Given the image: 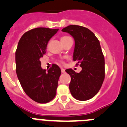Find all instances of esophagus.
<instances>
[{
	"mask_svg": "<svg viewBox=\"0 0 127 127\" xmlns=\"http://www.w3.org/2000/svg\"><path fill=\"white\" fill-rule=\"evenodd\" d=\"M61 72H62V73H64V72H65V70L64 69H63V68H62L61 69Z\"/></svg>",
	"mask_w": 127,
	"mask_h": 127,
	"instance_id": "34e87169",
	"label": "esophagus"
}]
</instances>
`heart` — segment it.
I'll use <instances>...</instances> for the list:
<instances>
[{
  "mask_svg": "<svg viewBox=\"0 0 127 127\" xmlns=\"http://www.w3.org/2000/svg\"><path fill=\"white\" fill-rule=\"evenodd\" d=\"M68 37H68V36H64V37H62L61 38V40H64V39H67V38H68Z\"/></svg>",
  "mask_w": 127,
  "mask_h": 127,
  "instance_id": "b5f03b06",
  "label": "heart"
}]
</instances>
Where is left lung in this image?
Segmentation results:
<instances>
[{
  "label": "left lung",
  "instance_id": "8db88e82",
  "mask_svg": "<svg viewBox=\"0 0 127 127\" xmlns=\"http://www.w3.org/2000/svg\"><path fill=\"white\" fill-rule=\"evenodd\" d=\"M62 31L74 39L73 60L82 68L79 73L72 69L65 70L71 77L70 93L78 100L90 99L98 92L105 78V60L99 41L90 30L82 26L71 25Z\"/></svg>",
  "mask_w": 127,
  "mask_h": 127
}]
</instances>
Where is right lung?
<instances>
[{"mask_svg": "<svg viewBox=\"0 0 127 127\" xmlns=\"http://www.w3.org/2000/svg\"><path fill=\"white\" fill-rule=\"evenodd\" d=\"M58 30L44 27L31 29L22 35L16 51V72L20 85L31 99L40 104L50 102L57 94L61 70L53 64L46 72L41 68L40 58Z\"/></svg>", "mask_w": 127, "mask_h": 127, "instance_id": "1", "label": "right lung"}]
</instances>
